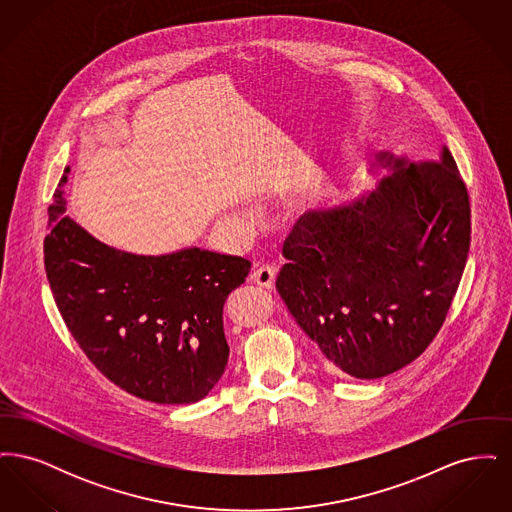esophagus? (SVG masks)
I'll use <instances>...</instances> for the list:
<instances>
[{"instance_id":"34e87169","label":"esophagus","mask_w":512,"mask_h":512,"mask_svg":"<svg viewBox=\"0 0 512 512\" xmlns=\"http://www.w3.org/2000/svg\"><path fill=\"white\" fill-rule=\"evenodd\" d=\"M251 280H253L257 286H261V288L272 290V288H274V280H276V268L270 267V265H261V267H257L253 270Z\"/></svg>"}]
</instances>
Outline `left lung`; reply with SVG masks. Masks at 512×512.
I'll return each instance as SVG.
<instances>
[{"label": "left lung", "instance_id": "8db88e82", "mask_svg": "<svg viewBox=\"0 0 512 512\" xmlns=\"http://www.w3.org/2000/svg\"><path fill=\"white\" fill-rule=\"evenodd\" d=\"M391 169L378 188L305 213L284 242L276 288L326 365L382 378L418 359L443 326L470 249V197L447 147Z\"/></svg>", "mask_w": 512, "mask_h": 512}]
</instances>
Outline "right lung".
Instances as JSON below:
<instances>
[{
	"instance_id": "add662e5",
	"label": "right lung",
	"mask_w": 512,
	"mask_h": 512,
	"mask_svg": "<svg viewBox=\"0 0 512 512\" xmlns=\"http://www.w3.org/2000/svg\"><path fill=\"white\" fill-rule=\"evenodd\" d=\"M67 172L48 209L44 265L69 332L121 390L159 405L203 399L228 363L226 297L251 263L199 247L146 257L101 244L63 215Z\"/></svg>"
}]
</instances>
